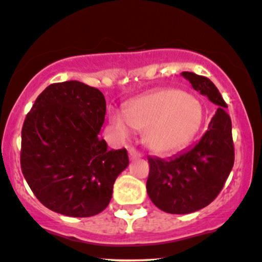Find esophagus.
Returning <instances> with one entry per match:
<instances>
[{"mask_svg": "<svg viewBox=\"0 0 262 262\" xmlns=\"http://www.w3.org/2000/svg\"><path fill=\"white\" fill-rule=\"evenodd\" d=\"M128 158H130V160L138 159V158H141V154L138 153L135 148H130V149H128Z\"/></svg>", "mask_w": 262, "mask_h": 262, "instance_id": "esophagus-1", "label": "esophagus"}]
</instances>
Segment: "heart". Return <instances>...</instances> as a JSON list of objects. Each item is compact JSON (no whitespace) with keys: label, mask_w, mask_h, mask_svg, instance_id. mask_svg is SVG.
Here are the masks:
<instances>
[{"label":"heart","mask_w":262,"mask_h":262,"mask_svg":"<svg viewBox=\"0 0 262 262\" xmlns=\"http://www.w3.org/2000/svg\"><path fill=\"white\" fill-rule=\"evenodd\" d=\"M128 126L143 132V143L156 154H175L190 143L198 132L203 109L193 96L179 90H163L134 99L125 106ZM113 124L125 132L120 115L113 116Z\"/></svg>","instance_id":"b5f03b06"}]
</instances>
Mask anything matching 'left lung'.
Segmentation results:
<instances>
[{"label": "left lung", "mask_w": 262, "mask_h": 262, "mask_svg": "<svg viewBox=\"0 0 262 262\" xmlns=\"http://www.w3.org/2000/svg\"><path fill=\"white\" fill-rule=\"evenodd\" d=\"M200 95L219 106L198 143L167 159L148 158L147 193L153 204L169 214H190L217 196L234 164L232 122L224 98L208 77L183 72Z\"/></svg>", "instance_id": "obj_1"}]
</instances>
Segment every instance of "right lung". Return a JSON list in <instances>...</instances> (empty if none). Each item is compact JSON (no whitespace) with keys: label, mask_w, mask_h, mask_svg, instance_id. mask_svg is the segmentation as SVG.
<instances>
[{"label":"right lung","mask_w":262,"mask_h":262,"mask_svg":"<svg viewBox=\"0 0 262 262\" xmlns=\"http://www.w3.org/2000/svg\"><path fill=\"white\" fill-rule=\"evenodd\" d=\"M105 98L80 81L52 83L37 97L21 130V172L46 208L72 217L103 211L128 166L125 148L99 137Z\"/></svg>","instance_id":"right-lung-1"}]
</instances>
